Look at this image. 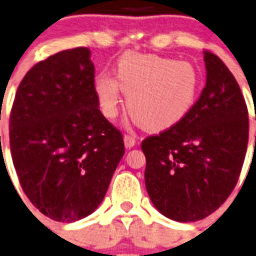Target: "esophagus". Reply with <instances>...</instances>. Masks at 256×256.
I'll return each instance as SVG.
<instances>
[{
    "label": "esophagus",
    "mask_w": 256,
    "mask_h": 256,
    "mask_svg": "<svg viewBox=\"0 0 256 256\" xmlns=\"http://www.w3.org/2000/svg\"><path fill=\"white\" fill-rule=\"evenodd\" d=\"M124 147L128 148V150L136 144V139H135L134 136H132V135H124Z\"/></svg>",
    "instance_id": "1"
}]
</instances>
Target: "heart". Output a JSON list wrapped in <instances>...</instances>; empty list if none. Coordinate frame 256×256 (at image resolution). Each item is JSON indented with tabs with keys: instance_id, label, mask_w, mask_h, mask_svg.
Here are the masks:
<instances>
[{
	"instance_id": "1",
	"label": "heart",
	"mask_w": 256,
	"mask_h": 256,
	"mask_svg": "<svg viewBox=\"0 0 256 256\" xmlns=\"http://www.w3.org/2000/svg\"><path fill=\"white\" fill-rule=\"evenodd\" d=\"M94 87L105 117L117 114L121 90L128 96L126 109L132 120L144 130L160 132L188 114L196 102L200 76L188 62L126 53L118 61L117 79L102 72Z\"/></svg>"
}]
</instances>
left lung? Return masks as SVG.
I'll return each instance as SVG.
<instances>
[{"label": "left lung", "mask_w": 256, "mask_h": 256, "mask_svg": "<svg viewBox=\"0 0 256 256\" xmlns=\"http://www.w3.org/2000/svg\"><path fill=\"white\" fill-rule=\"evenodd\" d=\"M206 87L180 124L142 142L146 188L165 218L190 222L220 207L237 184L248 142L241 88L218 56L203 52Z\"/></svg>", "instance_id": "8db88e82"}]
</instances>
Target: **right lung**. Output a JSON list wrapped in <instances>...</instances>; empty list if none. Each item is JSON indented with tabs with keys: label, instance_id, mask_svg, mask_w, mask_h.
I'll return each instance as SVG.
<instances>
[{
	"label": "right lung",
	"instance_id": "add662e5",
	"mask_svg": "<svg viewBox=\"0 0 256 256\" xmlns=\"http://www.w3.org/2000/svg\"><path fill=\"white\" fill-rule=\"evenodd\" d=\"M94 86L91 50L68 49L36 64L12 104L10 150L19 182L38 211L61 222L102 204L124 154Z\"/></svg>",
	"mask_w": 256,
	"mask_h": 256
}]
</instances>
